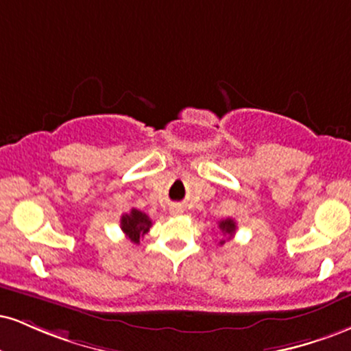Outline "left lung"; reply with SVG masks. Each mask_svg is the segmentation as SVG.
Instances as JSON below:
<instances>
[{"label":"left lung","mask_w":351,"mask_h":351,"mask_svg":"<svg viewBox=\"0 0 351 351\" xmlns=\"http://www.w3.org/2000/svg\"><path fill=\"white\" fill-rule=\"evenodd\" d=\"M219 229H221V232H223V234L226 236V239H221L219 244H224V243H226V241H229L232 236H234V232H236L234 219L228 217V219L219 221Z\"/></svg>","instance_id":"8db88e82"}]
</instances>
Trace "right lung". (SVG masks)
Returning a JSON list of instances; mask_svg holds the SVG:
<instances>
[{"instance_id":"right-lung-1","label":"right lung","mask_w":351,"mask_h":351,"mask_svg":"<svg viewBox=\"0 0 351 351\" xmlns=\"http://www.w3.org/2000/svg\"><path fill=\"white\" fill-rule=\"evenodd\" d=\"M120 228L125 232V236L132 241V243L138 244L140 237H143L150 231L152 219L145 213L138 209H130V213H125L120 217Z\"/></svg>"}]
</instances>
